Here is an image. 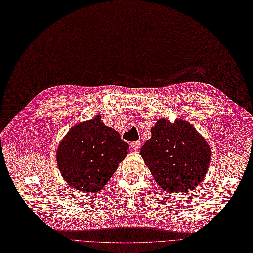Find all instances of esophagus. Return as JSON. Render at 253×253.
<instances>
[{
	"label": "esophagus",
	"instance_id": "esophagus-1",
	"mask_svg": "<svg viewBox=\"0 0 253 253\" xmlns=\"http://www.w3.org/2000/svg\"><path fill=\"white\" fill-rule=\"evenodd\" d=\"M130 146H132L135 151H139V150H140V147H141V142H140V141L132 142V144H130Z\"/></svg>",
	"mask_w": 253,
	"mask_h": 253
}]
</instances>
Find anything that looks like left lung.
Listing matches in <instances>:
<instances>
[{"label":"left lung","instance_id":"1","mask_svg":"<svg viewBox=\"0 0 253 253\" xmlns=\"http://www.w3.org/2000/svg\"><path fill=\"white\" fill-rule=\"evenodd\" d=\"M152 137L141 147L146 167L163 190L187 193L201 183L208 170L211 149L188 121L160 118L151 128Z\"/></svg>","mask_w":253,"mask_h":253}]
</instances>
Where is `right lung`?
<instances>
[{"mask_svg": "<svg viewBox=\"0 0 253 253\" xmlns=\"http://www.w3.org/2000/svg\"><path fill=\"white\" fill-rule=\"evenodd\" d=\"M127 153L128 144L96 115L69 129L57 147L56 163L68 185L91 194L107 184Z\"/></svg>", "mask_w": 253, "mask_h": 253, "instance_id": "obj_1", "label": "right lung"}]
</instances>
